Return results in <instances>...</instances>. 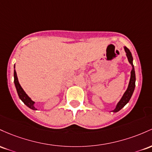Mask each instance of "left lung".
I'll list each match as a JSON object with an SVG mask.
<instances>
[{"instance_id":"left-lung-1","label":"left lung","mask_w":152,"mask_h":152,"mask_svg":"<svg viewBox=\"0 0 152 152\" xmlns=\"http://www.w3.org/2000/svg\"><path fill=\"white\" fill-rule=\"evenodd\" d=\"M124 50H125L126 53V57L128 58V60L129 62L130 63L131 67H132V69L131 71V77L130 80H129V85H128V88L126 92L124 93V94L123 95L122 98H121V100H119L118 103L116 104V106H115V109H113V110H111L110 112H113V113H116V112L119 111L121 109H122L125 106L126 104L129 103V100L132 96L133 93H134V89H135V83H136V74H135V70H134V66L133 64V57L131 52H130L129 49L126 47H124Z\"/></svg>"}]
</instances>
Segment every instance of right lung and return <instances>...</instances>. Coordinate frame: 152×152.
<instances>
[{"instance_id": "right-lung-1", "label": "right lung", "mask_w": 152, "mask_h": 152, "mask_svg": "<svg viewBox=\"0 0 152 152\" xmlns=\"http://www.w3.org/2000/svg\"><path fill=\"white\" fill-rule=\"evenodd\" d=\"M13 77H14L15 87H16V88L17 93H18L19 98L21 99L22 101H23V103H24L26 106H28V108L31 109V110H37V108H36L34 105L35 102L33 101V100H31V98L26 93V92L23 90V88H22L21 85H20L19 82H18L16 72L15 70V65H14V73H13Z\"/></svg>"}]
</instances>
